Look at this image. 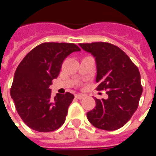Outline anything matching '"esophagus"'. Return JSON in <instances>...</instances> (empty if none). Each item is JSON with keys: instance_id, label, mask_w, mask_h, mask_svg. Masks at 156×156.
<instances>
[{"instance_id": "34e87169", "label": "esophagus", "mask_w": 156, "mask_h": 156, "mask_svg": "<svg viewBox=\"0 0 156 156\" xmlns=\"http://www.w3.org/2000/svg\"><path fill=\"white\" fill-rule=\"evenodd\" d=\"M85 95L82 94H75V98H78V99H83Z\"/></svg>"}]
</instances>
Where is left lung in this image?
Here are the masks:
<instances>
[{"instance_id":"1","label":"left lung","mask_w":156,"mask_h":156,"mask_svg":"<svg viewBox=\"0 0 156 156\" xmlns=\"http://www.w3.org/2000/svg\"><path fill=\"white\" fill-rule=\"evenodd\" d=\"M95 58L98 90H107L108 98H95V108L87 113L94 127L115 130L129 120L142 94L139 69L124 51L107 42L80 43Z\"/></svg>"}]
</instances>
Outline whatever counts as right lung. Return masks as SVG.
Masks as SVG:
<instances>
[{"instance_id":"add662e5","label":"right lung","mask_w":156,"mask_h":156,"mask_svg":"<svg viewBox=\"0 0 156 156\" xmlns=\"http://www.w3.org/2000/svg\"><path fill=\"white\" fill-rule=\"evenodd\" d=\"M80 49L73 43L46 42L29 51L14 74L11 97L16 111L28 127L39 132H50L65 122L73 94H57L51 97L49 86L58 78L62 62Z\"/></svg>"}]
</instances>
